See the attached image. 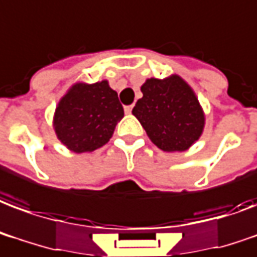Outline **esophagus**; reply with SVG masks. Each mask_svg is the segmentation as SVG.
<instances>
[{"label":"esophagus","instance_id":"34e87169","mask_svg":"<svg viewBox=\"0 0 257 257\" xmlns=\"http://www.w3.org/2000/svg\"><path fill=\"white\" fill-rule=\"evenodd\" d=\"M131 111H133V105H126V107H124V112H126L127 115H130Z\"/></svg>","mask_w":257,"mask_h":257}]
</instances>
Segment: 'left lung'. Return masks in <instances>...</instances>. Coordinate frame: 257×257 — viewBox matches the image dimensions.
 I'll return each mask as SVG.
<instances>
[{"mask_svg":"<svg viewBox=\"0 0 257 257\" xmlns=\"http://www.w3.org/2000/svg\"><path fill=\"white\" fill-rule=\"evenodd\" d=\"M133 108L146 134L164 152H186L203 133L206 116L194 89L180 76L148 78Z\"/></svg>","mask_w":257,"mask_h":257,"instance_id":"1","label":"left lung"}]
</instances>
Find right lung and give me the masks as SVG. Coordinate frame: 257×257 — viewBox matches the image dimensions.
I'll return each mask as SVG.
<instances>
[{
  "instance_id": "obj_1",
  "label": "right lung",
  "mask_w": 257,
  "mask_h": 257,
  "mask_svg": "<svg viewBox=\"0 0 257 257\" xmlns=\"http://www.w3.org/2000/svg\"><path fill=\"white\" fill-rule=\"evenodd\" d=\"M124 116L117 93L107 80L76 82L58 103L53 117L57 138L74 153H90L111 140Z\"/></svg>"
}]
</instances>
